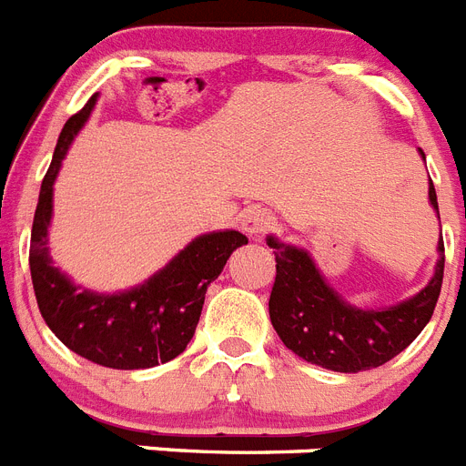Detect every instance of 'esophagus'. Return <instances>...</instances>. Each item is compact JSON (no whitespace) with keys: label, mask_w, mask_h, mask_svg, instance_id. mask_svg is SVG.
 <instances>
[{"label":"esophagus","mask_w":466,"mask_h":466,"mask_svg":"<svg viewBox=\"0 0 466 466\" xmlns=\"http://www.w3.org/2000/svg\"><path fill=\"white\" fill-rule=\"evenodd\" d=\"M242 230L245 233H249V236H264V233H268V230L273 228V217L266 209H259V207H252V209H248V212L242 214Z\"/></svg>","instance_id":"34e87169"}]
</instances>
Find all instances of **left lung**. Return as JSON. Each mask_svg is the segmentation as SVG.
Listing matches in <instances>:
<instances>
[{
	"mask_svg": "<svg viewBox=\"0 0 466 466\" xmlns=\"http://www.w3.org/2000/svg\"><path fill=\"white\" fill-rule=\"evenodd\" d=\"M424 155V153H422ZM429 200L439 209L436 188L429 186ZM276 254L268 313L278 337L297 356L335 372H363L399 356L431 320L443 285L445 248L439 242L441 259L436 276L412 299L381 311H360L332 292L304 249L268 238Z\"/></svg>",
	"mask_w": 466,
	"mask_h": 466,
	"instance_id": "1",
	"label": "left lung"
}]
</instances>
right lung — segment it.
Segmentation results:
<instances>
[{
    "label": "right lung",
    "instance_id": "1",
    "mask_svg": "<svg viewBox=\"0 0 466 466\" xmlns=\"http://www.w3.org/2000/svg\"><path fill=\"white\" fill-rule=\"evenodd\" d=\"M96 96L63 127L54 160L44 174L30 236V276L46 325L70 351L91 363L115 370H141L167 363L184 353L195 335L205 304L207 285L217 280L226 261L248 238L238 230L195 238L172 264L146 285L125 294H94L77 289L46 252L51 218V186L79 127L85 125Z\"/></svg>",
    "mask_w": 466,
    "mask_h": 466
}]
</instances>
